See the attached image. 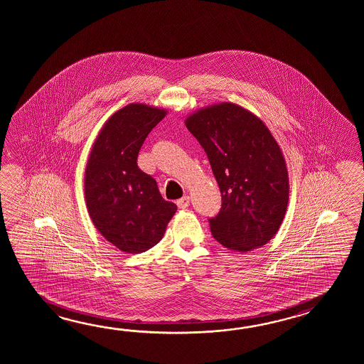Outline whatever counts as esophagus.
I'll return each instance as SVG.
<instances>
[{"mask_svg": "<svg viewBox=\"0 0 364 364\" xmlns=\"http://www.w3.org/2000/svg\"><path fill=\"white\" fill-rule=\"evenodd\" d=\"M177 205H178V208L185 209L190 205V198L188 196H183V198H181L177 200Z\"/></svg>", "mask_w": 364, "mask_h": 364, "instance_id": "1", "label": "esophagus"}]
</instances>
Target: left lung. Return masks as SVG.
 <instances>
[{"label": "left lung", "instance_id": "8db88e82", "mask_svg": "<svg viewBox=\"0 0 364 364\" xmlns=\"http://www.w3.org/2000/svg\"><path fill=\"white\" fill-rule=\"evenodd\" d=\"M186 127L208 156L223 205L209 220L224 247L247 252L279 232L289 201L287 163L259 117L234 102L198 109Z\"/></svg>", "mask_w": 364, "mask_h": 364}]
</instances>
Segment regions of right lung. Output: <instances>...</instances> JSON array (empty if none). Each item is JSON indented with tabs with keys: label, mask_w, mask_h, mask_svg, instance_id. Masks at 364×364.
<instances>
[{
	"label": "right lung",
	"mask_w": 364,
	"mask_h": 364,
	"mask_svg": "<svg viewBox=\"0 0 364 364\" xmlns=\"http://www.w3.org/2000/svg\"><path fill=\"white\" fill-rule=\"evenodd\" d=\"M166 113L141 102L117 110L101 127L87 161L88 215L101 235L126 254L157 245L177 210L136 164L141 144Z\"/></svg>",
	"instance_id": "right-lung-1"
}]
</instances>
